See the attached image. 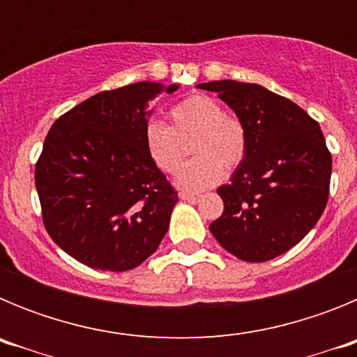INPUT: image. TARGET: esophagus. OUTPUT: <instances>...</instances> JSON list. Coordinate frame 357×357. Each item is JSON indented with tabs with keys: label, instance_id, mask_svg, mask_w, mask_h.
<instances>
[{
	"label": "esophagus",
	"instance_id": "34e87169",
	"mask_svg": "<svg viewBox=\"0 0 357 357\" xmlns=\"http://www.w3.org/2000/svg\"><path fill=\"white\" fill-rule=\"evenodd\" d=\"M178 197H181L182 200H197V198L200 197V195H198V193H191V191H181V193H178Z\"/></svg>",
	"mask_w": 357,
	"mask_h": 357
}]
</instances>
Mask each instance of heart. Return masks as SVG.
<instances>
[{"label":"heart","instance_id":"obj_1","mask_svg":"<svg viewBox=\"0 0 357 357\" xmlns=\"http://www.w3.org/2000/svg\"><path fill=\"white\" fill-rule=\"evenodd\" d=\"M172 127L151 121L144 127V150L162 173H175L182 162L181 139L195 135V157L176 175L184 189H206L222 181L223 168L234 169L247 151V130L241 119L223 112L222 103L206 94H193L169 110Z\"/></svg>","mask_w":357,"mask_h":357}]
</instances>
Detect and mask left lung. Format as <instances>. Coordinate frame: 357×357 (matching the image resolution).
Returning <instances> with one entry per match:
<instances>
[{
    "label": "left lung",
    "instance_id": "1",
    "mask_svg": "<svg viewBox=\"0 0 357 357\" xmlns=\"http://www.w3.org/2000/svg\"><path fill=\"white\" fill-rule=\"evenodd\" d=\"M218 93L247 130V151L218 188L223 213L209 230L248 263L284 254L317 225L327 206L333 157L320 125L291 100L257 84H198Z\"/></svg>",
    "mask_w": 357,
    "mask_h": 357
}]
</instances>
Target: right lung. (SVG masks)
I'll return each mask as SVG.
<instances>
[{"mask_svg": "<svg viewBox=\"0 0 357 357\" xmlns=\"http://www.w3.org/2000/svg\"><path fill=\"white\" fill-rule=\"evenodd\" d=\"M178 85L137 82L103 91L53 123L36 164L43 222L82 264L127 272L168 232L178 195L144 150L148 102Z\"/></svg>", "mask_w": 357, "mask_h": 357, "instance_id": "obj_1", "label": "right lung"}]
</instances>
